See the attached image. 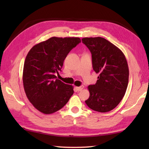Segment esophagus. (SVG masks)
<instances>
[{
	"label": "esophagus",
	"instance_id": "esophagus-1",
	"mask_svg": "<svg viewBox=\"0 0 149 149\" xmlns=\"http://www.w3.org/2000/svg\"><path fill=\"white\" fill-rule=\"evenodd\" d=\"M84 88V86H81L79 87H76V89L77 91H81Z\"/></svg>",
	"mask_w": 149,
	"mask_h": 149
}]
</instances>
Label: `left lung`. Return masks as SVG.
<instances>
[{
	"instance_id": "1",
	"label": "left lung",
	"mask_w": 149,
	"mask_h": 149,
	"mask_svg": "<svg viewBox=\"0 0 149 149\" xmlns=\"http://www.w3.org/2000/svg\"><path fill=\"white\" fill-rule=\"evenodd\" d=\"M82 42L91 53L93 70L99 74L97 83L88 86L90 97L85 102L95 111H110L118 105L127 90V59L121 50L104 38H83Z\"/></svg>"
}]
</instances>
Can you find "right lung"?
Returning <instances> with one entry per match:
<instances>
[{"mask_svg":"<svg viewBox=\"0 0 149 149\" xmlns=\"http://www.w3.org/2000/svg\"><path fill=\"white\" fill-rule=\"evenodd\" d=\"M81 42L79 38L52 37L33 46L23 70V84L27 99L46 115L61 109L74 93V87L57 79L56 74L70 50Z\"/></svg>","mask_w":149,"mask_h":149,"instance_id":"add662e5","label":"right lung"}]
</instances>
